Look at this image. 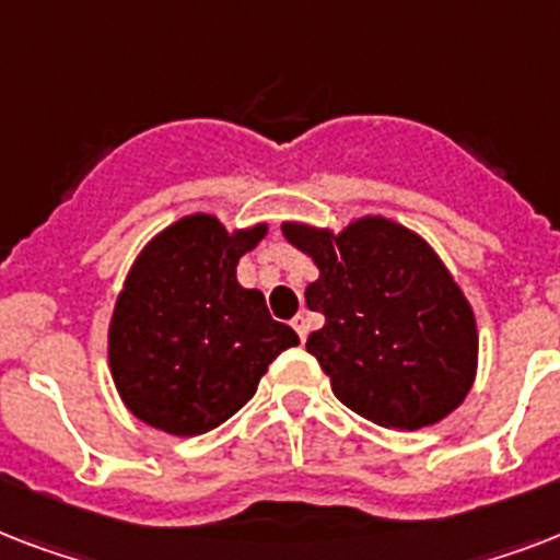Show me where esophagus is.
I'll return each instance as SVG.
<instances>
[{"label":"esophagus","instance_id":"34e87169","mask_svg":"<svg viewBox=\"0 0 560 560\" xmlns=\"http://www.w3.org/2000/svg\"><path fill=\"white\" fill-rule=\"evenodd\" d=\"M293 328H296L299 340L305 342L307 334H311V323H307V316L305 314H296V319H293Z\"/></svg>","mask_w":560,"mask_h":560}]
</instances>
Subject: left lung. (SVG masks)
<instances>
[{
  "label": "left lung",
  "instance_id": "left-lung-1",
  "mask_svg": "<svg viewBox=\"0 0 560 560\" xmlns=\"http://www.w3.org/2000/svg\"><path fill=\"white\" fill-rule=\"evenodd\" d=\"M290 244L314 258L305 290L325 316L307 351L334 395L392 430H418L451 416L477 377V319L468 299L424 237L381 214L331 229L281 223Z\"/></svg>",
  "mask_w": 560,
  "mask_h": 560
}]
</instances>
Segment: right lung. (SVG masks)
Returning a JSON list of instances; mask_svg holds the SVG:
<instances>
[{
	"instance_id": "right-lung-1",
	"label": "right lung",
	"mask_w": 560,
	"mask_h": 560,
	"mask_svg": "<svg viewBox=\"0 0 560 560\" xmlns=\"http://www.w3.org/2000/svg\"><path fill=\"white\" fill-rule=\"evenodd\" d=\"M267 223L226 232L188 214L144 246L109 319V372L125 407L171 435H200L232 418L296 331L276 323L261 290L235 267Z\"/></svg>"
}]
</instances>
